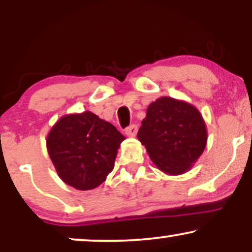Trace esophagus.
Instances as JSON below:
<instances>
[{"mask_svg":"<svg viewBox=\"0 0 252 252\" xmlns=\"http://www.w3.org/2000/svg\"><path fill=\"white\" fill-rule=\"evenodd\" d=\"M136 134H137V126H135V124H131V126H129L128 128L126 129V136L134 137Z\"/></svg>","mask_w":252,"mask_h":252,"instance_id":"1","label":"esophagus"}]
</instances>
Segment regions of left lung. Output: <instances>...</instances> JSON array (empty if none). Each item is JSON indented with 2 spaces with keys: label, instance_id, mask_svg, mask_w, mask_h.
Returning a JSON list of instances; mask_svg holds the SVG:
<instances>
[{
  "label": "left lung",
  "instance_id": "left-lung-1",
  "mask_svg": "<svg viewBox=\"0 0 252 252\" xmlns=\"http://www.w3.org/2000/svg\"><path fill=\"white\" fill-rule=\"evenodd\" d=\"M137 138L156 168L164 174L181 175L189 172L204 153L207 128L193 104L160 97L149 104Z\"/></svg>",
  "mask_w": 252,
  "mask_h": 252
}]
</instances>
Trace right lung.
Here are the masks:
<instances>
[{"mask_svg":"<svg viewBox=\"0 0 252 252\" xmlns=\"http://www.w3.org/2000/svg\"><path fill=\"white\" fill-rule=\"evenodd\" d=\"M126 137L91 111L63 115L46 140L58 176L76 189H94L106 180Z\"/></svg>","mask_w":252,"mask_h":252,"instance_id":"add662e5","label":"right lung"}]
</instances>
